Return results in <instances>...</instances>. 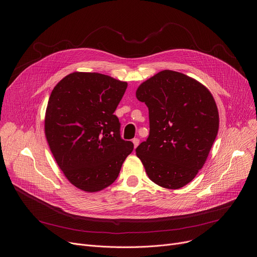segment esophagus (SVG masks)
Returning <instances> with one entry per match:
<instances>
[{"mask_svg": "<svg viewBox=\"0 0 257 257\" xmlns=\"http://www.w3.org/2000/svg\"><path fill=\"white\" fill-rule=\"evenodd\" d=\"M132 142H133V144H134V148L136 149L137 145L139 144V139H138V138H133V139H132Z\"/></svg>", "mask_w": 257, "mask_h": 257, "instance_id": "esophagus-1", "label": "esophagus"}]
</instances>
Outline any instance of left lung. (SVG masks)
I'll return each mask as SVG.
<instances>
[{
	"instance_id": "1",
	"label": "left lung",
	"mask_w": 257,
	"mask_h": 257,
	"mask_svg": "<svg viewBox=\"0 0 257 257\" xmlns=\"http://www.w3.org/2000/svg\"><path fill=\"white\" fill-rule=\"evenodd\" d=\"M149 107L150 135L135 150L159 186L179 189L203 167L218 131V112L209 90L182 73L164 70L136 91Z\"/></svg>"
}]
</instances>
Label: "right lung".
I'll return each instance as SVG.
<instances>
[{"label":"right lung","mask_w":257,"mask_h":257,"mask_svg":"<svg viewBox=\"0 0 257 257\" xmlns=\"http://www.w3.org/2000/svg\"><path fill=\"white\" fill-rule=\"evenodd\" d=\"M127 83L99 73L75 72L53 89L45 131L51 152L77 188L96 192L118 178L134 145L121 137L114 112Z\"/></svg>","instance_id":"1"}]
</instances>
